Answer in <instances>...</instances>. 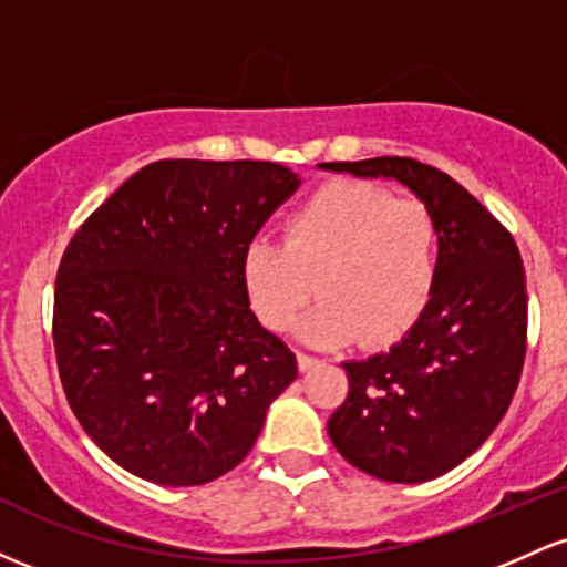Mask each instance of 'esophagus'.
<instances>
[{"mask_svg":"<svg viewBox=\"0 0 567 567\" xmlns=\"http://www.w3.org/2000/svg\"><path fill=\"white\" fill-rule=\"evenodd\" d=\"M317 365H320V360H317V357L298 351V370H301V373H306V370H311V368H317Z\"/></svg>","mask_w":567,"mask_h":567,"instance_id":"esophagus-1","label":"esophagus"}]
</instances>
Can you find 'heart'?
I'll use <instances>...</instances> for the list:
<instances>
[{"label":"heart","mask_w":567,"mask_h":567,"mask_svg":"<svg viewBox=\"0 0 567 567\" xmlns=\"http://www.w3.org/2000/svg\"><path fill=\"white\" fill-rule=\"evenodd\" d=\"M320 303L298 324L315 347H383L413 328L437 282V226L424 205L379 186L338 181L292 213L285 239L252 237L243 282L266 328L285 330L311 296Z\"/></svg>","instance_id":"obj_1"}]
</instances>
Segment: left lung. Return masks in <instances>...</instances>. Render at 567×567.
I'll use <instances>...</instances> for the list:
<instances>
[{"mask_svg":"<svg viewBox=\"0 0 567 567\" xmlns=\"http://www.w3.org/2000/svg\"><path fill=\"white\" fill-rule=\"evenodd\" d=\"M320 167L396 181L437 226L426 309L389 351L343 362L349 394L328 421L351 466L386 483H426L470 458L509 408L528 330L523 258L512 234L437 167L408 157Z\"/></svg>","mask_w":567,"mask_h":567,"instance_id":"1","label":"left lung"}]
</instances>
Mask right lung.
Here are the masks:
<instances>
[{
    "label": "right lung",
    "instance_id": "add662e5",
    "mask_svg": "<svg viewBox=\"0 0 567 567\" xmlns=\"http://www.w3.org/2000/svg\"><path fill=\"white\" fill-rule=\"evenodd\" d=\"M298 186L277 162L162 159L69 243L58 373L87 437L122 470L205 485L256 445L298 365L250 311L243 252Z\"/></svg>",
    "mask_w": 567,
    "mask_h": 567
}]
</instances>
